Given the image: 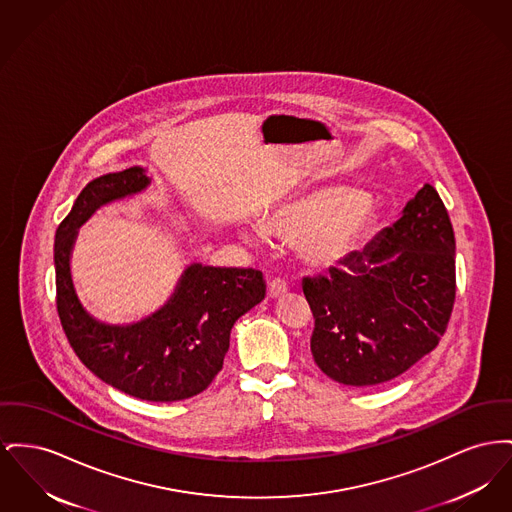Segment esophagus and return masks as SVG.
<instances>
[{
    "mask_svg": "<svg viewBox=\"0 0 512 512\" xmlns=\"http://www.w3.org/2000/svg\"><path fill=\"white\" fill-rule=\"evenodd\" d=\"M286 290H288V284L282 278H272L271 282H269V296L271 298L282 296Z\"/></svg>",
    "mask_w": 512,
    "mask_h": 512,
    "instance_id": "esophagus-1",
    "label": "esophagus"
}]
</instances>
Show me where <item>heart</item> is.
Here are the masks:
<instances>
[{
  "label": "heart",
  "mask_w": 512,
  "mask_h": 512,
  "mask_svg": "<svg viewBox=\"0 0 512 512\" xmlns=\"http://www.w3.org/2000/svg\"><path fill=\"white\" fill-rule=\"evenodd\" d=\"M369 211L356 191H315L280 205L267 216L263 230L278 240L300 241L301 251L317 265H331L352 253Z\"/></svg>",
  "instance_id": "1"
}]
</instances>
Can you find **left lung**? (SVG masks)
<instances>
[{"label": "left lung", "mask_w": 512, "mask_h": 512, "mask_svg": "<svg viewBox=\"0 0 512 512\" xmlns=\"http://www.w3.org/2000/svg\"><path fill=\"white\" fill-rule=\"evenodd\" d=\"M454 247L449 212L425 183L363 251L329 274L305 276L319 369L342 385L371 387L437 348L456 296Z\"/></svg>", "instance_id": "1"}]
</instances>
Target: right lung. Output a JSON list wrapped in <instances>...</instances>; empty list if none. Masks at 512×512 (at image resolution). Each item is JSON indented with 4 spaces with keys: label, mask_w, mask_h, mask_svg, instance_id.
Segmentation results:
<instances>
[{
    "label": "right lung",
    "mask_w": 512,
    "mask_h": 512,
    "mask_svg": "<svg viewBox=\"0 0 512 512\" xmlns=\"http://www.w3.org/2000/svg\"><path fill=\"white\" fill-rule=\"evenodd\" d=\"M149 178L137 166L91 181L61 220L54 241L56 305L63 332L106 385L149 402H176L205 391L222 369L230 331L265 298L263 272L191 265L174 298L131 327L94 321L73 290L69 253L77 228L100 205L137 193Z\"/></svg>",
    "instance_id": "add662e5"
}]
</instances>
